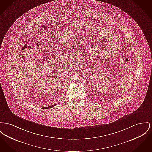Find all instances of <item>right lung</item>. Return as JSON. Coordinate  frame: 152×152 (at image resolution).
<instances>
[{
	"label": "right lung",
	"mask_w": 152,
	"mask_h": 152,
	"mask_svg": "<svg viewBox=\"0 0 152 152\" xmlns=\"http://www.w3.org/2000/svg\"><path fill=\"white\" fill-rule=\"evenodd\" d=\"M56 105V104H55L52 105V106H49V107H42V108H44V109H48V108H52L53 107H54Z\"/></svg>",
	"instance_id": "add662e5"
}]
</instances>
